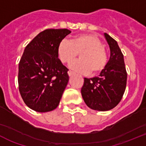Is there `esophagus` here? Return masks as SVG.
<instances>
[{
  "label": "esophagus",
  "mask_w": 146,
  "mask_h": 146,
  "mask_svg": "<svg viewBox=\"0 0 146 146\" xmlns=\"http://www.w3.org/2000/svg\"><path fill=\"white\" fill-rule=\"evenodd\" d=\"M68 75H69V76H72L73 75V73L72 71H70V70H69V71L68 72Z\"/></svg>",
  "instance_id": "esophagus-1"
}]
</instances>
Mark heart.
Here are the masks:
<instances>
[{
    "label": "heart",
    "mask_w": 146,
    "mask_h": 146,
    "mask_svg": "<svg viewBox=\"0 0 146 146\" xmlns=\"http://www.w3.org/2000/svg\"><path fill=\"white\" fill-rule=\"evenodd\" d=\"M80 54L78 61L70 64V68L81 73L94 74L101 73L106 68L108 61L106 48L99 38L92 34L76 35L70 41L63 40L57 46V56L64 64L70 63Z\"/></svg>",
    "instance_id": "heart-1"
}]
</instances>
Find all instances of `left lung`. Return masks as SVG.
I'll return each mask as SVG.
<instances>
[{
	"instance_id": "left-lung-1",
	"label": "left lung",
	"mask_w": 146,
	"mask_h": 146,
	"mask_svg": "<svg viewBox=\"0 0 146 146\" xmlns=\"http://www.w3.org/2000/svg\"><path fill=\"white\" fill-rule=\"evenodd\" d=\"M104 35L110 47L111 57L98 77L84 78L81 90L86 106L99 111H109L119 104L125 91L127 78L124 55L117 42L108 34Z\"/></svg>"
}]
</instances>
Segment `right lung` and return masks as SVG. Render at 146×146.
<instances>
[{
  "label": "right lung",
  "instance_id": "add662e5",
  "mask_svg": "<svg viewBox=\"0 0 146 146\" xmlns=\"http://www.w3.org/2000/svg\"><path fill=\"white\" fill-rule=\"evenodd\" d=\"M71 31L47 29L27 46L19 63L18 84L27 106L37 112H48L58 106L68 84V69L57 56V46Z\"/></svg>",
  "mask_w": 146,
  "mask_h": 146
}]
</instances>
